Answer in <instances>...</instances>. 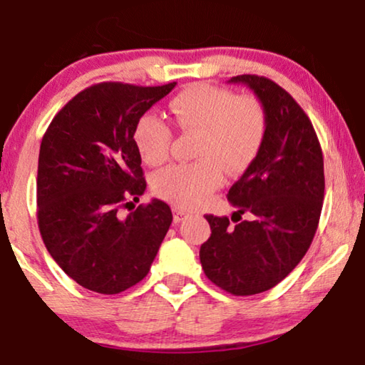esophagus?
Returning a JSON list of instances; mask_svg holds the SVG:
<instances>
[{"instance_id":"esophagus-1","label":"esophagus","mask_w":365,"mask_h":365,"mask_svg":"<svg viewBox=\"0 0 365 365\" xmlns=\"http://www.w3.org/2000/svg\"><path fill=\"white\" fill-rule=\"evenodd\" d=\"M188 215H190V212H188V210L182 209V207H173V220H175V222H182V220Z\"/></svg>"}]
</instances>
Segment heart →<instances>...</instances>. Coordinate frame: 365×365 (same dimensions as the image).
I'll list each match as a JSON object with an SVG mask.
<instances>
[{"mask_svg":"<svg viewBox=\"0 0 365 365\" xmlns=\"http://www.w3.org/2000/svg\"><path fill=\"white\" fill-rule=\"evenodd\" d=\"M170 113L183 131L198 133L190 163H173L153 177V190L177 207H197L209 198L227 175L251 167L266 138V113L252 96L210 84H195L175 96ZM172 126L156 114H143L135 128V143L148 165L168 158Z\"/></svg>","mask_w":365,"mask_h":365,"instance_id":"b5f03b06","label":"heart"}]
</instances>
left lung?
Instances as JSON below:
<instances>
[{
  "label": "left lung",
  "mask_w": 365,
  "mask_h": 365,
  "mask_svg": "<svg viewBox=\"0 0 365 365\" xmlns=\"http://www.w3.org/2000/svg\"><path fill=\"white\" fill-rule=\"evenodd\" d=\"M255 91L266 113L256 160L230 187L229 217L205 215L210 237L200 262L212 283L234 297L267 292L297 267L315 236L325 192L324 155L305 110L267 77H232Z\"/></svg>",
  "instance_id": "left-lung-1"
}]
</instances>
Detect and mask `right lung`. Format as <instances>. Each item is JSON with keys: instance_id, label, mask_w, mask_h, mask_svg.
<instances>
[{"instance_id": "right-lung-1", "label": "right lung", "mask_w": 365, "mask_h": 365, "mask_svg": "<svg viewBox=\"0 0 365 365\" xmlns=\"http://www.w3.org/2000/svg\"><path fill=\"white\" fill-rule=\"evenodd\" d=\"M175 86L99 82L68 101L41 138V239L66 274L91 292L116 294L140 283L172 224V210L158 198L126 217L120 209L135 208L146 188L138 119Z\"/></svg>"}]
</instances>
